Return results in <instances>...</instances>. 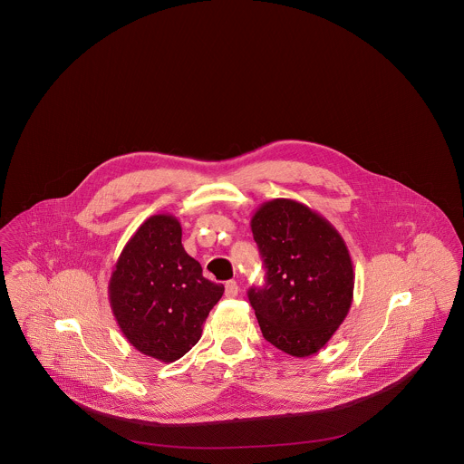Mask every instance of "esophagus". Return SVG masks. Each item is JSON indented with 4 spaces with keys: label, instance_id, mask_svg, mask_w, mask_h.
Masks as SVG:
<instances>
[{
    "label": "esophagus",
    "instance_id": "esophagus-1",
    "mask_svg": "<svg viewBox=\"0 0 464 464\" xmlns=\"http://www.w3.org/2000/svg\"><path fill=\"white\" fill-rule=\"evenodd\" d=\"M224 288H226V295H227V297H237V295H238V290H240L238 284H237L235 280H229V282H226Z\"/></svg>",
    "mask_w": 464,
    "mask_h": 464
}]
</instances>
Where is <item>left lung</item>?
I'll return each mask as SVG.
<instances>
[{"label": "left lung", "instance_id": "8db88e82", "mask_svg": "<svg viewBox=\"0 0 464 464\" xmlns=\"http://www.w3.org/2000/svg\"><path fill=\"white\" fill-rule=\"evenodd\" d=\"M250 227L266 280L248 290V301L266 341L297 358L318 353L352 308L346 243L331 222L295 199L266 201Z\"/></svg>", "mask_w": 464, "mask_h": 464}]
</instances>
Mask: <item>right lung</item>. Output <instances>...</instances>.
Listing matches in <instances>:
<instances>
[{
  "label": "right lung",
  "instance_id": "obj_1",
  "mask_svg": "<svg viewBox=\"0 0 464 464\" xmlns=\"http://www.w3.org/2000/svg\"><path fill=\"white\" fill-rule=\"evenodd\" d=\"M182 227L170 214L142 222L111 273L112 314L135 350L170 363L201 337L203 322L224 294L207 280L182 246Z\"/></svg>",
  "mask_w": 464,
  "mask_h": 464
}]
</instances>
